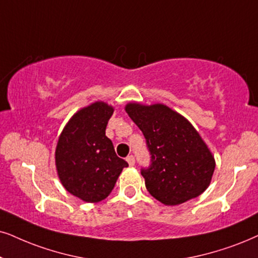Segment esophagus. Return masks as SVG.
I'll return each instance as SVG.
<instances>
[{
  "mask_svg": "<svg viewBox=\"0 0 258 258\" xmlns=\"http://www.w3.org/2000/svg\"><path fill=\"white\" fill-rule=\"evenodd\" d=\"M126 161L130 164V167H133V165H135V163H136V159H135V157H133L132 155L128 156V157L126 158Z\"/></svg>",
  "mask_w": 258,
  "mask_h": 258,
  "instance_id": "1",
  "label": "esophagus"
}]
</instances>
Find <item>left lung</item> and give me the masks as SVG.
I'll list each match as a JSON object with an SVG mask.
<instances>
[{
	"instance_id": "8db88e82",
	"label": "left lung",
	"mask_w": 258,
	"mask_h": 258,
	"mask_svg": "<svg viewBox=\"0 0 258 258\" xmlns=\"http://www.w3.org/2000/svg\"><path fill=\"white\" fill-rule=\"evenodd\" d=\"M125 110L144 135L151 155L150 167L142 169L149 193L167 206L204 193L216 161L193 125L162 103L130 102Z\"/></svg>"
}]
</instances>
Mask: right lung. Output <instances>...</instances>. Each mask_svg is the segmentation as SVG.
<instances>
[{"mask_svg": "<svg viewBox=\"0 0 258 258\" xmlns=\"http://www.w3.org/2000/svg\"><path fill=\"white\" fill-rule=\"evenodd\" d=\"M114 108L97 101L75 113L56 148V168L63 187L86 202H99L113 190L122 169L106 127Z\"/></svg>", "mask_w": 258, "mask_h": 258, "instance_id": "right-lung-1", "label": "right lung"}]
</instances>
